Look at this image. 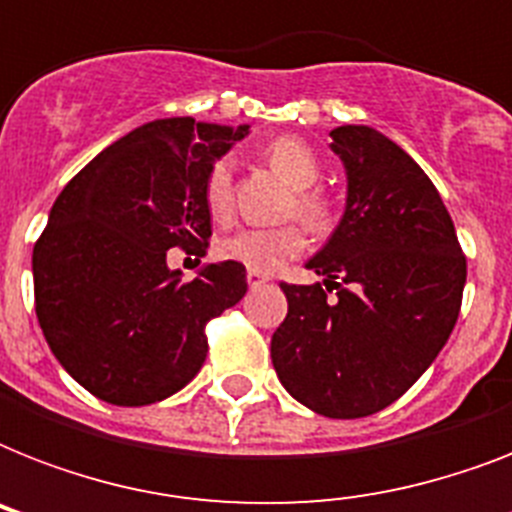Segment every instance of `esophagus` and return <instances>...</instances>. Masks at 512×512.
Instances as JSON below:
<instances>
[{
	"mask_svg": "<svg viewBox=\"0 0 512 512\" xmlns=\"http://www.w3.org/2000/svg\"><path fill=\"white\" fill-rule=\"evenodd\" d=\"M265 281H268V276H263V273H255V271H249V273H247V284H249V287H252V289H255V287H263Z\"/></svg>",
	"mask_w": 512,
	"mask_h": 512,
	"instance_id": "esophagus-1",
	"label": "esophagus"
}]
</instances>
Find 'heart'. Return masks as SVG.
I'll list each match as a JSON object with an SVG mask.
<instances>
[{"instance_id": "heart-1", "label": "heart", "mask_w": 512, "mask_h": 512, "mask_svg": "<svg viewBox=\"0 0 512 512\" xmlns=\"http://www.w3.org/2000/svg\"><path fill=\"white\" fill-rule=\"evenodd\" d=\"M265 159L292 188H297L292 209L313 231H329L335 223V204L321 188H313L321 177L316 151L300 138H279L265 148ZM204 207L215 223H228L233 215V164L228 156L215 159L204 175ZM305 249V231L297 223L279 228H241L217 241V255L228 263H239L255 273H273Z\"/></svg>"}]
</instances>
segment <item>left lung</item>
Segmentation results:
<instances>
[{"instance_id":"8db88e82","label":"left lung","mask_w":512,"mask_h":512,"mask_svg":"<svg viewBox=\"0 0 512 512\" xmlns=\"http://www.w3.org/2000/svg\"><path fill=\"white\" fill-rule=\"evenodd\" d=\"M329 135L348 175L345 215L308 260L324 284L281 281L289 311L271 358L289 396L356 420L433 364L460 316L468 265L436 185L404 148L364 124Z\"/></svg>"}]
</instances>
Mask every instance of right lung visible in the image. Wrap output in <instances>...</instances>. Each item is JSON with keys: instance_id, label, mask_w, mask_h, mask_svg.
I'll list each match as a JSON object with an SVG mask.
<instances>
[{"instance_id": "obj_1", "label": "right lung", "mask_w": 512, "mask_h": 512, "mask_svg": "<svg viewBox=\"0 0 512 512\" xmlns=\"http://www.w3.org/2000/svg\"><path fill=\"white\" fill-rule=\"evenodd\" d=\"M247 130L148 122L52 204L31 260L36 319L60 366L100 401L146 406L185 388L207 358V321L247 295L239 263H209L191 281L167 268L172 247L204 255V175Z\"/></svg>"}]
</instances>
